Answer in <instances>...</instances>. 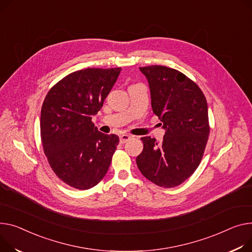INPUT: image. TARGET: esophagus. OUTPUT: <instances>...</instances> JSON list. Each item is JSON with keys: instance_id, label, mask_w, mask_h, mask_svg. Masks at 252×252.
<instances>
[{"instance_id": "1", "label": "esophagus", "mask_w": 252, "mask_h": 252, "mask_svg": "<svg viewBox=\"0 0 252 252\" xmlns=\"http://www.w3.org/2000/svg\"><path fill=\"white\" fill-rule=\"evenodd\" d=\"M131 139V136H129V135H126V133H124V135H121L120 136V141H121V143H126V142H127V141H129Z\"/></svg>"}]
</instances>
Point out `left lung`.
Listing matches in <instances>:
<instances>
[{"label":"left lung","instance_id":"left-lung-1","mask_svg":"<svg viewBox=\"0 0 252 252\" xmlns=\"http://www.w3.org/2000/svg\"><path fill=\"white\" fill-rule=\"evenodd\" d=\"M148 80L151 105L162 122V143L143 137L137 157L141 173L162 188H174L197 168L208 142L210 126L204 93L186 75L164 65L140 68Z\"/></svg>","mask_w":252,"mask_h":252}]
</instances>
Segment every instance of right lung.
<instances>
[{
	"label": "right lung",
	"mask_w": 252,
	"mask_h": 252,
	"mask_svg": "<svg viewBox=\"0 0 252 252\" xmlns=\"http://www.w3.org/2000/svg\"><path fill=\"white\" fill-rule=\"evenodd\" d=\"M122 69L88 68L69 74L45 96L40 114L44 154L57 176L89 189L105 176L120 139L91 122L101 109Z\"/></svg>",
	"instance_id": "add662e5"
}]
</instances>
